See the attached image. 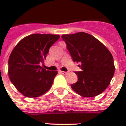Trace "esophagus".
Returning a JSON list of instances; mask_svg holds the SVG:
<instances>
[{"label":"esophagus","instance_id":"1","mask_svg":"<svg viewBox=\"0 0 126 126\" xmlns=\"http://www.w3.org/2000/svg\"><path fill=\"white\" fill-rule=\"evenodd\" d=\"M60 74H63V75H66V74H67V72H65V71H60Z\"/></svg>","mask_w":126,"mask_h":126}]
</instances>
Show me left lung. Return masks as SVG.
Returning a JSON list of instances; mask_svg holds the SVG:
<instances>
[{"mask_svg":"<svg viewBox=\"0 0 126 126\" xmlns=\"http://www.w3.org/2000/svg\"><path fill=\"white\" fill-rule=\"evenodd\" d=\"M74 62L82 71H76L78 82L71 88L84 97H94L105 90L115 72L113 58L108 48L92 35L85 32L63 34Z\"/></svg>","mask_w":126,"mask_h":126,"instance_id":"obj_1","label":"left lung"}]
</instances>
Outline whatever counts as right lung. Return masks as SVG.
I'll return each mask as SVG.
<instances>
[{
    "label": "right lung",
    "mask_w": 126,
    "mask_h": 126,
    "mask_svg": "<svg viewBox=\"0 0 126 126\" xmlns=\"http://www.w3.org/2000/svg\"><path fill=\"white\" fill-rule=\"evenodd\" d=\"M59 38L57 34H31L21 40L12 50L9 59V77L26 97L40 96L52 86L58 72L46 70L41 64L50 47Z\"/></svg>",
    "instance_id": "1"
}]
</instances>
